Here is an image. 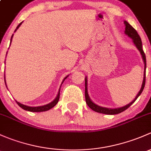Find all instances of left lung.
Segmentation results:
<instances>
[{"label":"left lung","mask_w":151,"mask_h":151,"mask_svg":"<svg viewBox=\"0 0 151 151\" xmlns=\"http://www.w3.org/2000/svg\"><path fill=\"white\" fill-rule=\"evenodd\" d=\"M124 24H125V32L126 35H128L129 38H131L133 40L134 43L136 46V47L137 48L138 50L140 52L141 55H142V60H143L144 64H145V67H144V77H143V81H142V86H141L140 90L138 92V94H137L136 97L132 102H130L128 105H125V106L122 107V108H114V109H111V108H103V107L99 106V105L94 104L92 101L91 100V99L89 98V96L88 94V91H87V77L85 78V98H86V102L88 105V106L91 108V110H93L94 111L97 112V113H103V114H107V115H115V114H119V113H122V112L126 110L128 108H129L135 102L137 99L138 98L139 95L141 94V93L143 91V88L145 87V70H146V57L145 54L144 53L143 49H142V41H141V38L139 37V35H138L137 32L132 25H130L127 21H124Z\"/></svg>","instance_id":"8db88e82"}]
</instances>
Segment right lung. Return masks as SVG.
<instances>
[{"instance_id":"right-lung-1","label":"right lung","mask_w":151,"mask_h":151,"mask_svg":"<svg viewBox=\"0 0 151 151\" xmlns=\"http://www.w3.org/2000/svg\"><path fill=\"white\" fill-rule=\"evenodd\" d=\"M22 23V22L21 23H19V25L17 26V28H16V29H15L14 32H16V30L19 28V26L21 25ZM12 37H13V35H12V38H11V42H12ZM68 76L65 78L64 80H63V81H64L65 79H66L67 78H68ZM4 81H5L6 86V83L5 78H4ZM63 83H62V84H63ZM60 90H59V92H58V94H57V97H56V98L54 99V100L52 101V102H51L50 103L47 104V105H43V106L29 107V106H27V105H23V104H21V103H20V102H17V101H16V102H17V103L18 104V105L20 107V108H22V109H24V110H27V111H30V112H43V111H46V110H50L51 108H52L53 107H54L56 105H57V102H58V101H59V99H60Z\"/></svg>"}]
</instances>
